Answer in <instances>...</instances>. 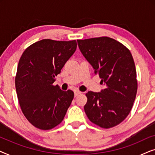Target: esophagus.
<instances>
[{
    "instance_id": "1",
    "label": "esophagus",
    "mask_w": 155,
    "mask_h": 155,
    "mask_svg": "<svg viewBox=\"0 0 155 155\" xmlns=\"http://www.w3.org/2000/svg\"><path fill=\"white\" fill-rule=\"evenodd\" d=\"M75 97H77V96H78V95L79 94H81V92H80V91H78V90H76V91H75Z\"/></svg>"
}]
</instances>
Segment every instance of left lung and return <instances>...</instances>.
<instances>
[{"instance_id": "obj_1", "label": "left lung", "mask_w": 155, "mask_h": 155, "mask_svg": "<svg viewBox=\"0 0 155 155\" xmlns=\"http://www.w3.org/2000/svg\"><path fill=\"white\" fill-rule=\"evenodd\" d=\"M82 55L99 75L105 88L88 92L84 109L93 124L101 128L117 126L132 109L137 90L132 54L119 41L108 37L77 40Z\"/></svg>"}]
</instances>
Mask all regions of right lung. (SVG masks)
<instances>
[{"label": "right lung", "instance_id": "add662e5", "mask_svg": "<svg viewBox=\"0 0 155 155\" xmlns=\"http://www.w3.org/2000/svg\"><path fill=\"white\" fill-rule=\"evenodd\" d=\"M76 48L75 40L46 39L35 42L23 52L15 76L16 92L23 114L36 128L50 130L64 118L74 93L53 84Z\"/></svg>", "mask_w": 155, "mask_h": 155}]
</instances>
